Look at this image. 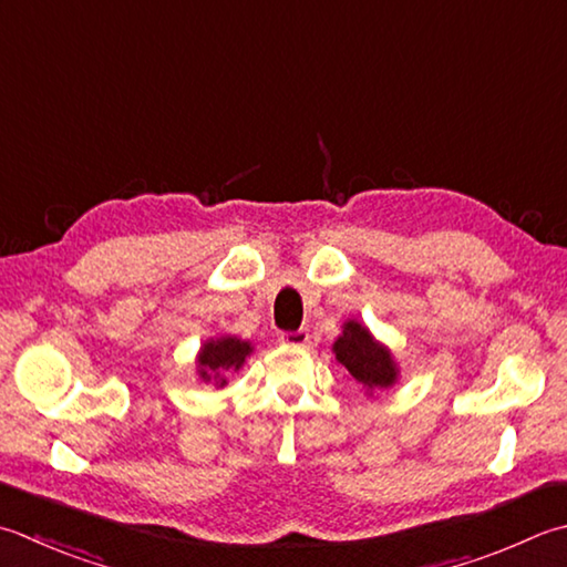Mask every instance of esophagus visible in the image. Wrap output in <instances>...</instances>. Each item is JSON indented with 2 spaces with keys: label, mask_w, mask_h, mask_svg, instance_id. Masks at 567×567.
Listing matches in <instances>:
<instances>
[{
  "label": "esophagus",
  "mask_w": 567,
  "mask_h": 567,
  "mask_svg": "<svg viewBox=\"0 0 567 567\" xmlns=\"http://www.w3.org/2000/svg\"><path fill=\"white\" fill-rule=\"evenodd\" d=\"M280 343H287V347H305V343H309V329L280 331Z\"/></svg>",
  "instance_id": "esophagus-1"
}]
</instances>
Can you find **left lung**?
<instances>
[{
  "instance_id": "obj_1",
  "label": "left lung",
  "mask_w": 567,
  "mask_h": 567,
  "mask_svg": "<svg viewBox=\"0 0 567 567\" xmlns=\"http://www.w3.org/2000/svg\"><path fill=\"white\" fill-rule=\"evenodd\" d=\"M337 361L365 388H388L395 381V363L381 343H375L369 329L359 321H347L343 334L334 343Z\"/></svg>"
}]
</instances>
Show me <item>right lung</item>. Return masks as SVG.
Here are the masks:
<instances>
[{"label": "right lung", "instance_id": "obj_1", "mask_svg": "<svg viewBox=\"0 0 567 567\" xmlns=\"http://www.w3.org/2000/svg\"><path fill=\"white\" fill-rule=\"evenodd\" d=\"M250 343L240 339H218L204 343L202 353H198V373H202L204 381L214 379L218 385H226L224 373L226 371H238L243 361L250 353Z\"/></svg>", "mask_w": 567, "mask_h": 567}]
</instances>
